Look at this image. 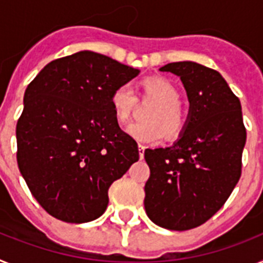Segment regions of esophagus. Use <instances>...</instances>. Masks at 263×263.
Here are the masks:
<instances>
[{
	"mask_svg": "<svg viewBox=\"0 0 263 263\" xmlns=\"http://www.w3.org/2000/svg\"><path fill=\"white\" fill-rule=\"evenodd\" d=\"M138 153H140V158L142 160V158H144V153H145V146H142V145H138Z\"/></svg>",
	"mask_w": 263,
	"mask_h": 263,
	"instance_id": "esophagus-1",
	"label": "esophagus"
}]
</instances>
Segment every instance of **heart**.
I'll return each mask as SVG.
<instances>
[{
    "label": "heart",
    "instance_id": "1",
    "mask_svg": "<svg viewBox=\"0 0 263 263\" xmlns=\"http://www.w3.org/2000/svg\"><path fill=\"white\" fill-rule=\"evenodd\" d=\"M144 98L155 101L157 105L147 112L149 122L129 125L127 134L141 144H160L166 136L176 138L185 129V116L180 107V92L173 83L164 78H147L142 80ZM137 95L129 84H121L110 95L114 117L119 123H126L137 106Z\"/></svg>",
    "mask_w": 263,
    "mask_h": 263
}]
</instances>
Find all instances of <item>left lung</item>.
<instances>
[{"label":"left lung","mask_w":263,"mask_h":263,"mask_svg":"<svg viewBox=\"0 0 263 263\" xmlns=\"http://www.w3.org/2000/svg\"><path fill=\"white\" fill-rule=\"evenodd\" d=\"M160 69L180 77L190 117L173 146L145 151V211L160 227L185 231L211 219L239 181L246 127L239 99L218 71L194 62Z\"/></svg>","instance_id":"1"}]
</instances>
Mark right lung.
Here are the masks:
<instances>
[{
  "mask_svg": "<svg viewBox=\"0 0 263 263\" xmlns=\"http://www.w3.org/2000/svg\"><path fill=\"white\" fill-rule=\"evenodd\" d=\"M140 69L82 51L48 63L28 84L16 127L17 164L30 194L53 218L86 223L108 204V188L138 161L110 95Z\"/></svg>",
  "mask_w": 263,
  "mask_h": 263,
  "instance_id": "1",
  "label": "right lung"
}]
</instances>
